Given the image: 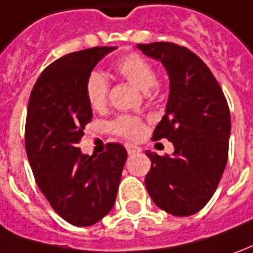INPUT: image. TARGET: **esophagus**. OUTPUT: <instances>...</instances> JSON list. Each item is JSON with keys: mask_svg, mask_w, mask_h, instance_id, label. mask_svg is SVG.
<instances>
[{"mask_svg": "<svg viewBox=\"0 0 253 253\" xmlns=\"http://www.w3.org/2000/svg\"><path fill=\"white\" fill-rule=\"evenodd\" d=\"M125 149H126L129 156H133V154H137L142 151V149L139 146H135V144H125Z\"/></svg>", "mask_w": 253, "mask_h": 253, "instance_id": "obj_1", "label": "esophagus"}]
</instances>
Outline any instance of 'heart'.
Listing matches in <instances>:
<instances>
[{
    "label": "heart",
    "instance_id": "heart-1",
    "mask_svg": "<svg viewBox=\"0 0 253 253\" xmlns=\"http://www.w3.org/2000/svg\"><path fill=\"white\" fill-rule=\"evenodd\" d=\"M113 69L118 76L137 89L147 93H156L161 88L160 80H157L154 66L146 57L139 53H128L117 60ZM109 81L100 73H92L85 83V95L90 107L103 110L109 102ZM117 136L128 140H137L144 135L143 121L135 116H120L110 125Z\"/></svg>",
    "mask_w": 253,
    "mask_h": 253
}]
</instances>
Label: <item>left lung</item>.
<instances>
[{
  "label": "left lung",
  "mask_w": 253,
  "mask_h": 253,
  "mask_svg": "<svg viewBox=\"0 0 253 253\" xmlns=\"http://www.w3.org/2000/svg\"><path fill=\"white\" fill-rule=\"evenodd\" d=\"M137 46L168 71L167 113L153 140L168 139L175 147L172 156L146 151L151 161L146 189L158 208L175 216H190L210 201L226 168L229 104L212 71L190 49L172 42Z\"/></svg>",
  "instance_id": "obj_1"
}]
</instances>
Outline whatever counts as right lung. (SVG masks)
<instances>
[{
    "mask_svg": "<svg viewBox=\"0 0 253 253\" xmlns=\"http://www.w3.org/2000/svg\"><path fill=\"white\" fill-rule=\"evenodd\" d=\"M113 49L95 46L55 60L38 77L27 106L24 144L37 184L57 215L80 227L111 211L128 157L120 143H107L99 156L81 154L77 146L92 120L85 83Z\"/></svg>",
    "mask_w": 253,
    "mask_h": 253,
    "instance_id": "add662e5",
    "label": "right lung"
}]
</instances>
